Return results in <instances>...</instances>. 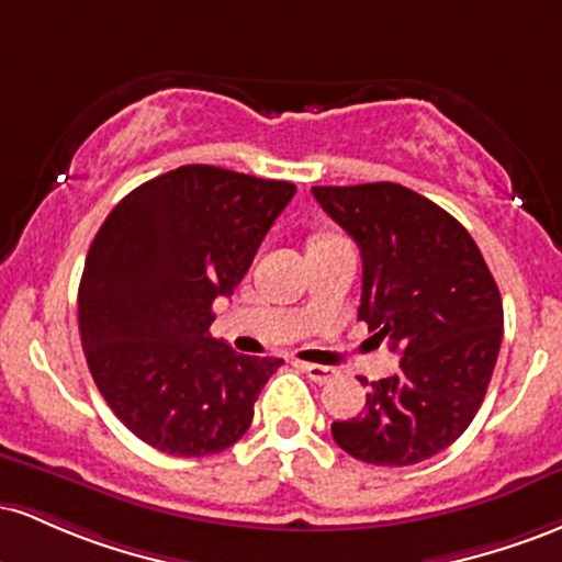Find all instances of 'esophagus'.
Segmentation results:
<instances>
[{"label": "esophagus", "instance_id": "1", "mask_svg": "<svg viewBox=\"0 0 562 562\" xmlns=\"http://www.w3.org/2000/svg\"><path fill=\"white\" fill-rule=\"evenodd\" d=\"M303 367V372H306L308 378L314 380V383H330V380H335L338 378V370H335V367H325V364H306L303 362L301 364Z\"/></svg>", "mask_w": 562, "mask_h": 562}]
</instances>
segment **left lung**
<instances>
[{"label":"left lung","mask_w":562,"mask_h":562,"mask_svg":"<svg viewBox=\"0 0 562 562\" xmlns=\"http://www.w3.org/2000/svg\"><path fill=\"white\" fill-rule=\"evenodd\" d=\"M362 250L359 319L402 348L362 415L333 423L340 449L370 465H417L454 443L486 396L505 314L479 245L434 200L393 182L312 187Z\"/></svg>","instance_id":"8db88e82"}]
</instances>
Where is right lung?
<instances>
[{
    "mask_svg": "<svg viewBox=\"0 0 562 562\" xmlns=\"http://www.w3.org/2000/svg\"><path fill=\"white\" fill-rule=\"evenodd\" d=\"M295 184L216 166H179L139 184L102 222L79 285L83 357L134 436L173 457L240 441L282 359L211 338Z\"/></svg>",
    "mask_w": 562,
    "mask_h": 562,
    "instance_id": "1",
    "label": "right lung"
}]
</instances>
